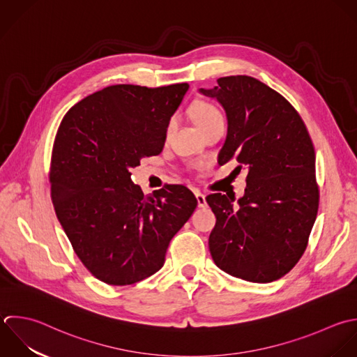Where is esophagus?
<instances>
[{
	"label": "esophagus",
	"instance_id": "esophagus-1",
	"mask_svg": "<svg viewBox=\"0 0 357 357\" xmlns=\"http://www.w3.org/2000/svg\"><path fill=\"white\" fill-rule=\"evenodd\" d=\"M196 199H197V206L200 208H204L207 207V202H206V195L200 193V192H196Z\"/></svg>",
	"mask_w": 357,
	"mask_h": 357
}]
</instances>
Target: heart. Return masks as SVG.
Instances as JSON below:
<instances>
[{
    "instance_id": "obj_1",
    "label": "heart",
    "mask_w": 357,
    "mask_h": 357,
    "mask_svg": "<svg viewBox=\"0 0 357 357\" xmlns=\"http://www.w3.org/2000/svg\"><path fill=\"white\" fill-rule=\"evenodd\" d=\"M195 119L199 125L200 129H206L207 126L215 123V122H220V121H224V116H222V112L220 111V108L211 102H199L195 108ZM174 128V119L169 121L168 123V128H167V133L169 135L171 130Z\"/></svg>"
}]
</instances>
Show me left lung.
<instances>
[{"mask_svg": "<svg viewBox=\"0 0 357 357\" xmlns=\"http://www.w3.org/2000/svg\"><path fill=\"white\" fill-rule=\"evenodd\" d=\"M199 93L225 109L228 132L218 164L248 169L245 195L207 196L217 217L211 257L227 274L257 284L280 280L306 250L319 210L316 154L298 111L280 93L246 76H225Z\"/></svg>", "mask_w": 357, "mask_h": 357, "instance_id": "left-lung-1", "label": "left lung"}]
</instances>
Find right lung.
<instances>
[{"label": "right lung", "instance_id": "obj_1", "mask_svg": "<svg viewBox=\"0 0 357 357\" xmlns=\"http://www.w3.org/2000/svg\"><path fill=\"white\" fill-rule=\"evenodd\" d=\"M188 83L115 84L75 104L52 147L51 199L76 256L100 281L132 285L165 261L174 235L197 200L183 185L144 196L130 168L162 151Z\"/></svg>", "mask_w": 357, "mask_h": 357}]
</instances>
